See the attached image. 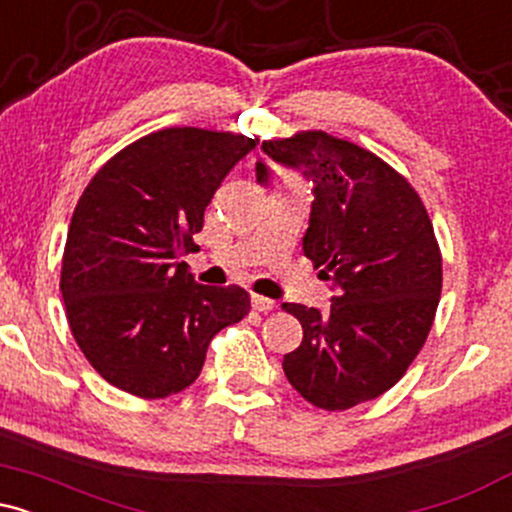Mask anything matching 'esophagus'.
<instances>
[{"label":"esophagus","mask_w":512,"mask_h":512,"mask_svg":"<svg viewBox=\"0 0 512 512\" xmlns=\"http://www.w3.org/2000/svg\"><path fill=\"white\" fill-rule=\"evenodd\" d=\"M274 301L272 298H264V296H257V293H252V308L257 310V313H269V310H274Z\"/></svg>","instance_id":"1"}]
</instances>
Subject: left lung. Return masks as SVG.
Instances as JSON below:
<instances>
[{
	"label": "left lung",
	"mask_w": 512,
	"mask_h": 512,
	"mask_svg": "<svg viewBox=\"0 0 512 512\" xmlns=\"http://www.w3.org/2000/svg\"><path fill=\"white\" fill-rule=\"evenodd\" d=\"M262 151L313 182L303 252L334 291L327 313L281 305L303 327L281 366L310 404L351 409L390 390L431 332L443 286L433 223L407 178L361 146L298 132ZM269 178L260 161L257 182Z\"/></svg>",
	"instance_id": "left-lung-1"
}]
</instances>
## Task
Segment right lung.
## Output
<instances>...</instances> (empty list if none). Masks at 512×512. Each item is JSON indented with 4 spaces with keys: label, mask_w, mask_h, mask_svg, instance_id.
Segmentation results:
<instances>
[{
    "label": "right lung",
    "mask_w": 512,
    "mask_h": 512,
    "mask_svg": "<svg viewBox=\"0 0 512 512\" xmlns=\"http://www.w3.org/2000/svg\"><path fill=\"white\" fill-rule=\"evenodd\" d=\"M257 139L197 127L146 134L93 175L76 204L60 291L72 334L101 378L142 399L199 378L214 334L250 313L240 286L197 284L178 257L204 209Z\"/></svg>",
    "instance_id": "obj_1"
}]
</instances>
